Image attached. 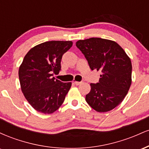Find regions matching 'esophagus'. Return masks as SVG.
I'll list each match as a JSON object with an SVG mask.
<instances>
[{"mask_svg": "<svg viewBox=\"0 0 149 149\" xmlns=\"http://www.w3.org/2000/svg\"><path fill=\"white\" fill-rule=\"evenodd\" d=\"M82 83V82H78V81H74V84L76 85H79Z\"/></svg>", "mask_w": 149, "mask_h": 149, "instance_id": "obj_1", "label": "esophagus"}]
</instances>
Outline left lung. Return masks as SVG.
I'll list each match as a JSON object with an SVG mask.
<instances>
[{
	"label": "left lung",
	"mask_w": 149,
	"mask_h": 149,
	"mask_svg": "<svg viewBox=\"0 0 149 149\" xmlns=\"http://www.w3.org/2000/svg\"><path fill=\"white\" fill-rule=\"evenodd\" d=\"M76 45L90 69L102 73L99 83L90 84L87 103L97 112L112 110L123 102L130 88V59L117 42L107 39L90 38L79 40Z\"/></svg>",
	"instance_id": "1"
}]
</instances>
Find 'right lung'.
<instances>
[{
    "mask_svg": "<svg viewBox=\"0 0 149 149\" xmlns=\"http://www.w3.org/2000/svg\"><path fill=\"white\" fill-rule=\"evenodd\" d=\"M72 41L52 40L39 44L27 52L19 69V78L25 98L37 111L52 113L63 104L71 83H62L53 74L61 70L63 54Z\"/></svg>",
    "mask_w": 149,
    "mask_h": 149,
    "instance_id": "obj_1",
    "label": "right lung"
}]
</instances>
